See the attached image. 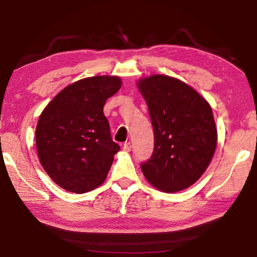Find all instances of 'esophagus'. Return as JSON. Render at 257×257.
I'll return each mask as SVG.
<instances>
[{
  "label": "esophagus",
  "mask_w": 257,
  "mask_h": 257,
  "mask_svg": "<svg viewBox=\"0 0 257 257\" xmlns=\"http://www.w3.org/2000/svg\"><path fill=\"white\" fill-rule=\"evenodd\" d=\"M130 150H132V143H130V142H125L124 144H123V151L129 152Z\"/></svg>",
  "instance_id": "1"
}]
</instances>
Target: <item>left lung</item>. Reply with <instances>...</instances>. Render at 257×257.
Instances as JSON below:
<instances>
[{
    "label": "left lung",
    "instance_id": "left-lung-1",
    "mask_svg": "<svg viewBox=\"0 0 257 257\" xmlns=\"http://www.w3.org/2000/svg\"><path fill=\"white\" fill-rule=\"evenodd\" d=\"M149 106L154 151L141 164L147 181L159 190L176 193L195 184L205 172L216 147L210 104L176 78L154 75L137 82Z\"/></svg>",
    "mask_w": 257,
    "mask_h": 257
}]
</instances>
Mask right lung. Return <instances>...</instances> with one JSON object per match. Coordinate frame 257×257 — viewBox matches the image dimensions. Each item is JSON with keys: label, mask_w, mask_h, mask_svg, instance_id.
<instances>
[{"label": "right lung", "mask_w": 257, "mask_h": 257, "mask_svg": "<svg viewBox=\"0 0 257 257\" xmlns=\"http://www.w3.org/2000/svg\"><path fill=\"white\" fill-rule=\"evenodd\" d=\"M121 87L114 76L85 78L61 90L43 110L36 127L42 167L63 189L82 194L102 185L120 146L103 113Z\"/></svg>", "instance_id": "right-lung-1"}]
</instances>
